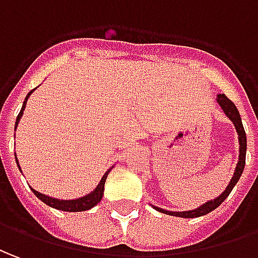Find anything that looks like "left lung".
<instances>
[{"label": "left lung", "instance_id": "8db88e82", "mask_svg": "<svg viewBox=\"0 0 258 258\" xmlns=\"http://www.w3.org/2000/svg\"><path fill=\"white\" fill-rule=\"evenodd\" d=\"M216 101L218 104L221 105V108L225 112L227 118L230 119L233 122L234 127H236V132H237V136H239V161H237V166L234 168L233 177L230 182L227 184L226 189L215 200H211L205 202L204 205H201L200 208H195L192 211H184V212H173V211H166L163 208L159 207H153L156 211L159 212H163L166 215H171V216H180V218H198V216H204V215L212 212L214 209L221 205L223 201L226 200L229 197L230 191L233 189V186L237 184V181L240 180L241 174H243V170H244V164H246V150H247V139H246V132H244V127H243V123H241L240 113L237 111V108L234 105L233 102L230 99L227 98L225 94H218L216 97Z\"/></svg>", "mask_w": 258, "mask_h": 258}]
</instances>
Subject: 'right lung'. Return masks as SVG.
I'll list each match as a JSON object with an SVG mask.
<instances>
[{
    "label": "right lung",
    "instance_id": "obj_1",
    "mask_svg": "<svg viewBox=\"0 0 258 258\" xmlns=\"http://www.w3.org/2000/svg\"><path fill=\"white\" fill-rule=\"evenodd\" d=\"M36 90V88H35ZM35 90H32V91L28 92V95H26V98L24 101V105H22V109L19 112V115L17 116V122H15V131H17V126L19 123V120L22 118V115H24V111H25V106H26V101L28 98L31 97V94ZM15 160H17L18 163V159H17V154H15ZM19 167V164H18ZM19 170H21V167H19ZM111 171V168L106 171L104 175H102V178L99 181V184L97 185V188L91 191L90 194H87L84 197H81V198H77V200H57V198H51V197H47V195H44V194H40L39 191L36 189H33L31 188L33 194L36 195L39 200L44 202L46 205H49L51 208H56V209H60V211H64V212H83V211H88V209H91L94 208L98 202H101L102 200V195H104V185H105V181H106V177H108V174Z\"/></svg>",
    "mask_w": 258,
    "mask_h": 258
}]
</instances>
